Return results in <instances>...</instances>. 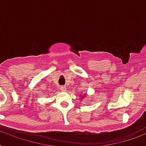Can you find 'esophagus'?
Listing matches in <instances>:
<instances>
[{
	"mask_svg": "<svg viewBox=\"0 0 146 146\" xmlns=\"http://www.w3.org/2000/svg\"><path fill=\"white\" fill-rule=\"evenodd\" d=\"M60 90H61L62 92H65L66 90V88L65 86H62L60 87Z\"/></svg>",
	"mask_w": 146,
	"mask_h": 146,
	"instance_id": "34e87169",
	"label": "esophagus"
}]
</instances>
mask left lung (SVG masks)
Masks as SVG:
<instances>
[{
  "label": "left lung",
  "instance_id": "left-lung-1",
  "mask_svg": "<svg viewBox=\"0 0 146 146\" xmlns=\"http://www.w3.org/2000/svg\"><path fill=\"white\" fill-rule=\"evenodd\" d=\"M83 96H82V98H83Z\"/></svg>",
  "mask_w": 146,
  "mask_h": 146
}]
</instances>
